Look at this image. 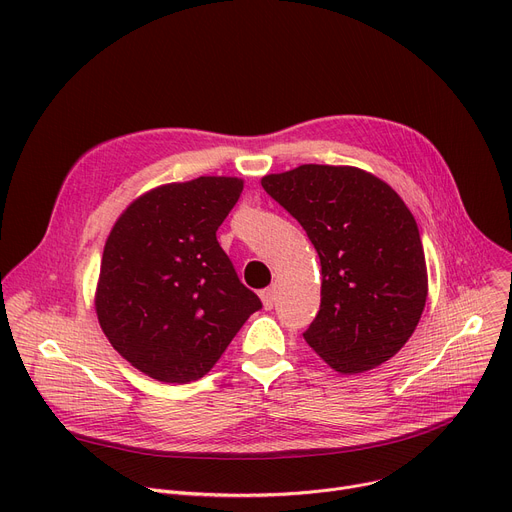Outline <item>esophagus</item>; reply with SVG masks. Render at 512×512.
I'll return each mask as SVG.
<instances>
[{
  "label": "esophagus",
  "instance_id": "1",
  "mask_svg": "<svg viewBox=\"0 0 512 512\" xmlns=\"http://www.w3.org/2000/svg\"><path fill=\"white\" fill-rule=\"evenodd\" d=\"M259 297H261V301H263V307H265V309H274V303H276V288H274V286H270V288L261 290V292H259Z\"/></svg>",
  "mask_w": 512,
  "mask_h": 512
}]
</instances>
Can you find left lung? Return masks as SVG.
Instances as JSON below:
<instances>
[{
  "instance_id": "8db88e82",
  "label": "left lung",
  "mask_w": 512,
  "mask_h": 512,
  "mask_svg": "<svg viewBox=\"0 0 512 512\" xmlns=\"http://www.w3.org/2000/svg\"><path fill=\"white\" fill-rule=\"evenodd\" d=\"M319 255L321 305L307 344L342 375L392 359L415 332L427 267L413 213L390 184L353 166L305 164L261 178Z\"/></svg>"
}]
</instances>
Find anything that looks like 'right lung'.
<instances>
[{
	"label": "right lung",
	"mask_w": 512,
	"mask_h": 512,
	"mask_svg": "<svg viewBox=\"0 0 512 512\" xmlns=\"http://www.w3.org/2000/svg\"><path fill=\"white\" fill-rule=\"evenodd\" d=\"M242 193L232 176H199L134 199L105 240L95 311L116 351L149 378L195 382L261 309L215 232Z\"/></svg>",
	"instance_id": "right-lung-1"
}]
</instances>
